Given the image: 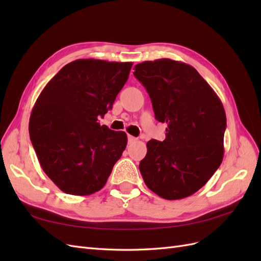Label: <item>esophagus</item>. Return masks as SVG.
<instances>
[{
	"label": "esophagus",
	"instance_id": "obj_1",
	"mask_svg": "<svg viewBox=\"0 0 261 261\" xmlns=\"http://www.w3.org/2000/svg\"><path fill=\"white\" fill-rule=\"evenodd\" d=\"M128 143L129 144H133V143H135V141L137 140V138L136 137H134V136H132V135H128Z\"/></svg>",
	"mask_w": 261,
	"mask_h": 261
}]
</instances>
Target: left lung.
Returning <instances> with one entry per match:
<instances>
[{"mask_svg": "<svg viewBox=\"0 0 261 261\" xmlns=\"http://www.w3.org/2000/svg\"><path fill=\"white\" fill-rule=\"evenodd\" d=\"M134 75L144 85L165 139L147 143L139 170L147 187L168 200L183 199L207 183L223 159L222 102L197 70L170 59L146 61Z\"/></svg>", "mask_w": 261, "mask_h": 261, "instance_id": "1", "label": "left lung"}]
</instances>
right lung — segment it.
Wrapping results in <instances>:
<instances>
[{
    "label": "right lung",
    "instance_id": "add662e5",
    "mask_svg": "<svg viewBox=\"0 0 261 261\" xmlns=\"http://www.w3.org/2000/svg\"><path fill=\"white\" fill-rule=\"evenodd\" d=\"M132 62L82 59L46 84L34 106L29 135L39 163L62 192L87 196L103 187L127 145L124 132L98 117L112 109Z\"/></svg>",
    "mask_w": 261,
    "mask_h": 261
}]
</instances>
